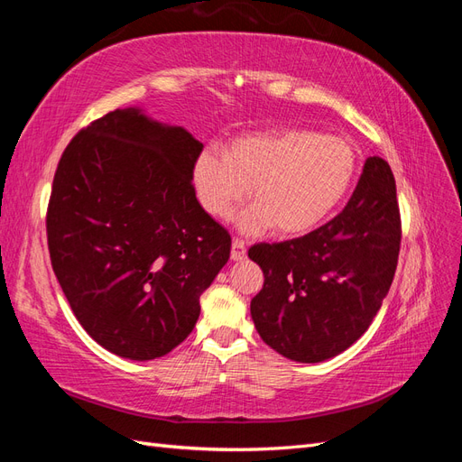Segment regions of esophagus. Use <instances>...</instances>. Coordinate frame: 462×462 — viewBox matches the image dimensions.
<instances>
[{
    "label": "esophagus",
    "instance_id": "34e87169",
    "mask_svg": "<svg viewBox=\"0 0 462 462\" xmlns=\"http://www.w3.org/2000/svg\"><path fill=\"white\" fill-rule=\"evenodd\" d=\"M246 258V245L243 239H233L231 245V260H245Z\"/></svg>",
    "mask_w": 462,
    "mask_h": 462
}]
</instances>
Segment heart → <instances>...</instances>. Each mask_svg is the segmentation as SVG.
<instances>
[{
	"label": "heart",
	"instance_id": "obj_1",
	"mask_svg": "<svg viewBox=\"0 0 462 462\" xmlns=\"http://www.w3.org/2000/svg\"><path fill=\"white\" fill-rule=\"evenodd\" d=\"M358 152L341 134L277 129L245 134L226 150H204L192 165V189L206 214L227 219L250 189L254 204L241 214L246 233L279 235L316 229L351 190Z\"/></svg>",
	"mask_w": 462,
	"mask_h": 462
}]
</instances>
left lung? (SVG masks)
Here are the masks:
<instances>
[{"label": "left lung", "mask_w": 462, "mask_h": 462, "mask_svg": "<svg viewBox=\"0 0 462 462\" xmlns=\"http://www.w3.org/2000/svg\"><path fill=\"white\" fill-rule=\"evenodd\" d=\"M401 214L393 171L372 156L343 212L309 235L258 243L263 272L250 314L265 345L297 362L343 353L365 333L393 282Z\"/></svg>", "instance_id": "obj_1"}]
</instances>
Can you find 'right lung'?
<instances>
[{"mask_svg": "<svg viewBox=\"0 0 462 462\" xmlns=\"http://www.w3.org/2000/svg\"><path fill=\"white\" fill-rule=\"evenodd\" d=\"M202 143L116 109L69 143L46 214L50 260L79 324L109 353L152 360L183 343L231 235L192 189Z\"/></svg>", "mask_w": 462, "mask_h": 462, "instance_id": "obj_1", "label": "right lung"}]
</instances>
